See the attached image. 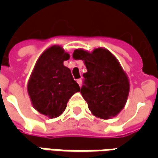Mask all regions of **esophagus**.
I'll return each mask as SVG.
<instances>
[{"label":"esophagus","instance_id":"obj_1","mask_svg":"<svg viewBox=\"0 0 158 158\" xmlns=\"http://www.w3.org/2000/svg\"><path fill=\"white\" fill-rule=\"evenodd\" d=\"M77 83H78V84H79V85L81 87V85H82V79H77Z\"/></svg>","mask_w":158,"mask_h":158}]
</instances>
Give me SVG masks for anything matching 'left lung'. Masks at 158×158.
I'll list each match as a JSON object with an SVG mask.
<instances>
[{
	"label": "left lung",
	"mask_w": 158,
	"mask_h": 158,
	"mask_svg": "<svg viewBox=\"0 0 158 158\" xmlns=\"http://www.w3.org/2000/svg\"><path fill=\"white\" fill-rule=\"evenodd\" d=\"M73 58L83 60L87 72L80 89L94 116L102 119L116 117L129 96V80L113 53L102 47L89 52L77 49Z\"/></svg>",
	"instance_id": "obj_1"
}]
</instances>
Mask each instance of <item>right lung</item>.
Masks as SVG:
<instances>
[{
	"mask_svg": "<svg viewBox=\"0 0 158 158\" xmlns=\"http://www.w3.org/2000/svg\"><path fill=\"white\" fill-rule=\"evenodd\" d=\"M69 57L62 46L49 47L37 60L28 82L34 108L50 118L60 116L71 96L80 89L70 69L63 65Z\"/></svg>",
	"mask_w": 158,
	"mask_h": 158,
	"instance_id": "add662e5",
	"label": "right lung"
}]
</instances>
